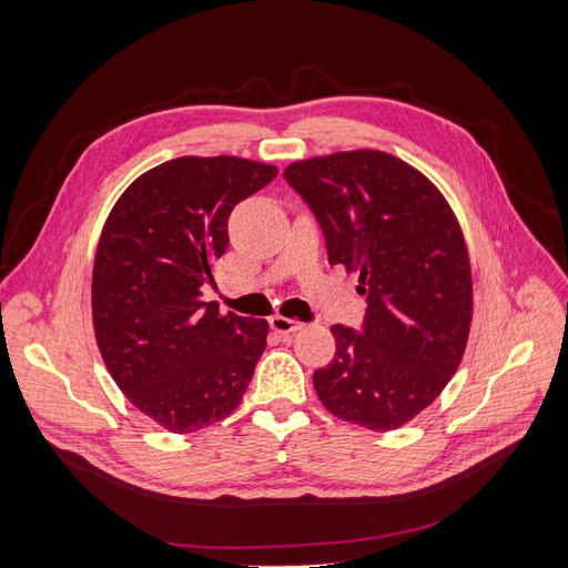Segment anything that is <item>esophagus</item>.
I'll use <instances>...</instances> for the list:
<instances>
[{"mask_svg": "<svg viewBox=\"0 0 568 568\" xmlns=\"http://www.w3.org/2000/svg\"><path fill=\"white\" fill-rule=\"evenodd\" d=\"M268 324H272V329H274L276 334H281V336H290V334H294V332H300L302 326H304L302 322L283 317V315H274L272 320H268Z\"/></svg>", "mask_w": 568, "mask_h": 568, "instance_id": "34e87169", "label": "esophagus"}]
</instances>
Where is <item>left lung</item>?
Segmentation results:
<instances>
[{"mask_svg":"<svg viewBox=\"0 0 568 568\" xmlns=\"http://www.w3.org/2000/svg\"><path fill=\"white\" fill-rule=\"evenodd\" d=\"M287 184L324 232L332 264L359 274L362 334L334 324L336 354L313 373L334 416L375 433L424 412L458 371L471 324V268L449 202L409 163L354 149L294 161Z\"/></svg>","mask_w":568,"mask_h":568,"instance_id":"8db88e82","label":"left lung"}]
</instances>
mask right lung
Masks as SVG:
<instances>
[{"mask_svg":"<svg viewBox=\"0 0 568 568\" xmlns=\"http://www.w3.org/2000/svg\"><path fill=\"white\" fill-rule=\"evenodd\" d=\"M276 165L182 156L140 174L103 225L92 320L105 368L124 396L170 433H195L244 398L266 345V320L202 302L225 253L232 209Z\"/></svg>","mask_w":568,"mask_h":568,"instance_id":"obj_1","label":"right lung"}]
</instances>
